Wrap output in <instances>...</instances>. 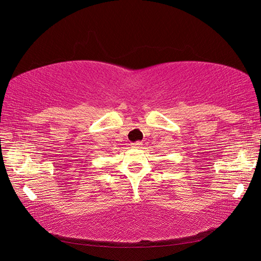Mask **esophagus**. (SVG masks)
<instances>
[{
  "instance_id": "34e87169",
  "label": "esophagus",
  "mask_w": 261,
  "mask_h": 261,
  "mask_svg": "<svg viewBox=\"0 0 261 261\" xmlns=\"http://www.w3.org/2000/svg\"><path fill=\"white\" fill-rule=\"evenodd\" d=\"M130 147H132V148H135V149L140 148V147H141V143H140V141H136V143H132V144H130Z\"/></svg>"
}]
</instances>
